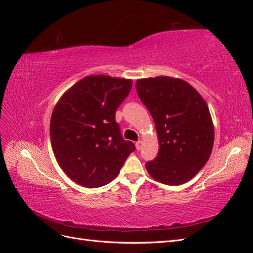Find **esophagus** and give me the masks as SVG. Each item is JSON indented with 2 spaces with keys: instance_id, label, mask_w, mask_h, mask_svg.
I'll use <instances>...</instances> for the list:
<instances>
[{
  "instance_id": "1",
  "label": "esophagus",
  "mask_w": 253,
  "mask_h": 253,
  "mask_svg": "<svg viewBox=\"0 0 253 253\" xmlns=\"http://www.w3.org/2000/svg\"><path fill=\"white\" fill-rule=\"evenodd\" d=\"M142 144H143V142L142 141H138L135 143V147H136V149L138 150H141L142 149Z\"/></svg>"
}]
</instances>
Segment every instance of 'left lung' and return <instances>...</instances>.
I'll list each match as a JSON object with an SVG mask.
<instances>
[{"label":"left lung","mask_w":253,"mask_h":253,"mask_svg":"<svg viewBox=\"0 0 253 253\" xmlns=\"http://www.w3.org/2000/svg\"><path fill=\"white\" fill-rule=\"evenodd\" d=\"M135 88L155 121L160 146L145 164L148 174L169 185L187 182L212 153L214 126L206 100L190 84L169 76L138 79Z\"/></svg>","instance_id":"obj_1"}]
</instances>
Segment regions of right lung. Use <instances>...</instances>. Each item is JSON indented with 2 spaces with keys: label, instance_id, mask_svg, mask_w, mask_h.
<instances>
[{
  "label": "right lung",
  "instance_id": "obj_1",
  "mask_svg": "<svg viewBox=\"0 0 253 253\" xmlns=\"http://www.w3.org/2000/svg\"><path fill=\"white\" fill-rule=\"evenodd\" d=\"M131 79L86 76L64 93L50 118L54 155L62 170L85 187L106 185L135 150L125 141L115 112L131 90Z\"/></svg>",
  "mask_w": 253,
  "mask_h": 253
}]
</instances>
